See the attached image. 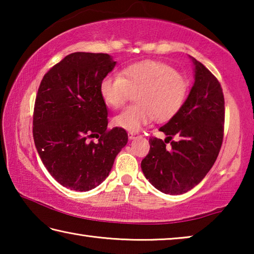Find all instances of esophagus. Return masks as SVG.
Instances as JSON below:
<instances>
[{
    "label": "esophagus",
    "mask_w": 254,
    "mask_h": 254,
    "mask_svg": "<svg viewBox=\"0 0 254 254\" xmlns=\"http://www.w3.org/2000/svg\"><path fill=\"white\" fill-rule=\"evenodd\" d=\"M127 136L130 140H133V139H136V137H139L140 135H139V133H136V132H128Z\"/></svg>",
    "instance_id": "esophagus-1"
}]
</instances>
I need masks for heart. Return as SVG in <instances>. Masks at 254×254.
<instances>
[{
  "label": "heart",
  "mask_w": 254,
  "mask_h": 254,
  "mask_svg": "<svg viewBox=\"0 0 254 254\" xmlns=\"http://www.w3.org/2000/svg\"><path fill=\"white\" fill-rule=\"evenodd\" d=\"M186 77L167 64L144 60L122 68L118 76L107 75L100 83V95L111 109H120L134 94L136 104L114 118L115 127L140 131L154 119L168 121L182 109L188 93Z\"/></svg>",
  "instance_id": "heart-1"
}]
</instances>
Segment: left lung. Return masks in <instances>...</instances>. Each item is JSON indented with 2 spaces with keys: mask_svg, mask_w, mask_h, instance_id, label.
I'll return each instance as SVG.
<instances>
[{
  "mask_svg": "<svg viewBox=\"0 0 254 254\" xmlns=\"http://www.w3.org/2000/svg\"><path fill=\"white\" fill-rule=\"evenodd\" d=\"M195 81L184 105L159 131L165 141L150 137L141 168L150 184L165 194H185L198 185L220 152L224 132V95L212 72L190 57ZM176 136L177 141L171 139ZM169 140L172 143L165 148Z\"/></svg>",
  "mask_w": 254,
  "mask_h": 254,
  "instance_id": "left-lung-1",
  "label": "left lung"
}]
</instances>
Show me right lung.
<instances>
[{
    "label": "right lung",
    "instance_id": "right-lung-1",
    "mask_svg": "<svg viewBox=\"0 0 254 254\" xmlns=\"http://www.w3.org/2000/svg\"><path fill=\"white\" fill-rule=\"evenodd\" d=\"M115 65L107 54H70L47 72L38 89L34 144L49 174L72 190L88 191L104 182L127 143L124 128L107 130V107L100 95L101 80Z\"/></svg>",
    "mask_w": 254,
    "mask_h": 254
}]
</instances>
